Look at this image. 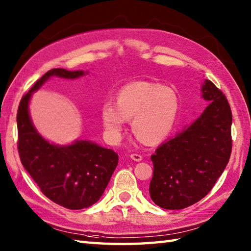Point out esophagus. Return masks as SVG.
<instances>
[{
  "mask_svg": "<svg viewBox=\"0 0 251 251\" xmlns=\"http://www.w3.org/2000/svg\"><path fill=\"white\" fill-rule=\"evenodd\" d=\"M130 157H131V159H134V161H136V162L142 161V156L140 155V154H138V153H131L130 154Z\"/></svg>",
  "mask_w": 251,
  "mask_h": 251,
  "instance_id": "1",
  "label": "esophagus"
}]
</instances>
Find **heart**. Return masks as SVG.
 Masks as SVG:
<instances>
[{"mask_svg": "<svg viewBox=\"0 0 251 251\" xmlns=\"http://www.w3.org/2000/svg\"><path fill=\"white\" fill-rule=\"evenodd\" d=\"M179 110L178 96L172 88L152 82H135L123 87L116 103L108 101L101 108L106 134L119 139L126 120L132 119V130L145 143H157L172 131Z\"/></svg>", "mask_w": 251, "mask_h": 251, "instance_id": "1", "label": "heart"}]
</instances>
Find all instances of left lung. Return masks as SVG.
<instances>
[{
	"label": "left lung",
	"mask_w": 251,
	"mask_h": 251,
	"mask_svg": "<svg viewBox=\"0 0 251 251\" xmlns=\"http://www.w3.org/2000/svg\"><path fill=\"white\" fill-rule=\"evenodd\" d=\"M208 104L193 124L151 155L152 201L164 209H183L209 193L232 152V111L221 90L209 79L201 87Z\"/></svg>",
	"instance_id": "obj_1"
}]
</instances>
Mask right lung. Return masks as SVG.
<instances>
[{"label":"right lung","instance_id":"right-lung-1","mask_svg":"<svg viewBox=\"0 0 251 251\" xmlns=\"http://www.w3.org/2000/svg\"><path fill=\"white\" fill-rule=\"evenodd\" d=\"M52 75L76 78L84 72L51 69L24 95L17 111L19 157L46 197L68 209H83L103 194L119 155L111 149L83 140L68 147L54 146L37 134L29 116V100L31 94Z\"/></svg>","mask_w":251,"mask_h":251}]
</instances>
